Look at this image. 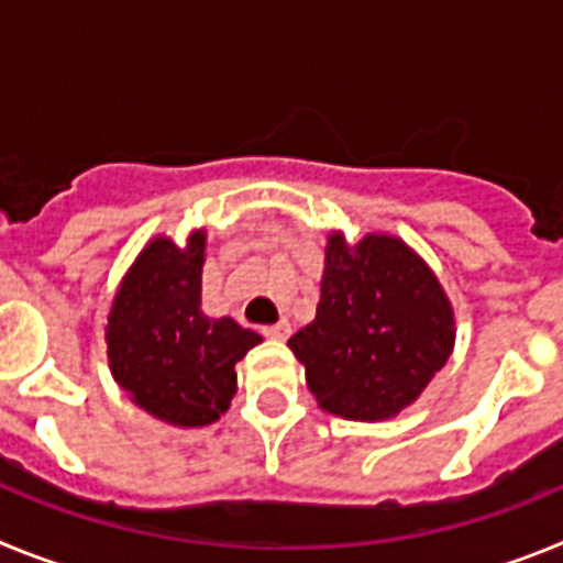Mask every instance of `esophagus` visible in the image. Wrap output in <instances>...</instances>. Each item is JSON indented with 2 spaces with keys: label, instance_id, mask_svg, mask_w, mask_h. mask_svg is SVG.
<instances>
[{
  "label": "esophagus",
  "instance_id": "esophagus-1",
  "mask_svg": "<svg viewBox=\"0 0 563 563\" xmlns=\"http://www.w3.org/2000/svg\"><path fill=\"white\" fill-rule=\"evenodd\" d=\"M262 332H265L267 338H273V341H285V338L290 335V324H287V321H278V324L265 327Z\"/></svg>",
  "mask_w": 563,
  "mask_h": 563
}]
</instances>
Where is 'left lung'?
Listing matches in <instances>:
<instances>
[{
	"mask_svg": "<svg viewBox=\"0 0 563 563\" xmlns=\"http://www.w3.org/2000/svg\"><path fill=\"white\" fill-rule=\"evenodd\" d=\"M321 409L383 420L417 400L454 346V312L434 273L400 239L355 247L330 236L316 321L290 338Z\"/></svg>",
	"mask_w": 563,
	"mask_h": 563,
	"instance_id": "obj_1",
	"label": "left lung"
}]
</instances>
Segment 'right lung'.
Returning a JSON list of instances; mask_svg holds the SVG:
<instances>
[{
	"label": "right lung",
	"mask_w": 563,
	"mask_h": 563,
	"mask_svg": "<svg viewBox=\"0 0 563 563\" xmlns=\"http://www.w3.org/2000/svg\"><path fill=\"white\" fill-rule=\"evenodd\" d=\"M206 233L188 247L154 239L137 256L109 312V366L148 415L174 426L220 420L236 391V361L262 338L231 318H208L202 301Z\"/></svg>",
	"instance_id": "add662e5"
}]
</instances>
